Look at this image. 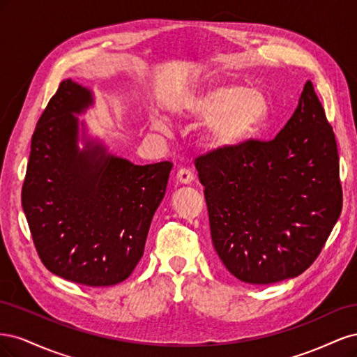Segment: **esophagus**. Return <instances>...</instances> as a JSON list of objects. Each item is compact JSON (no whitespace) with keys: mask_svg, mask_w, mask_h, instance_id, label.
<instances>
[{"mask_svg":"<svg viewBox=\"0 0 357 357\" xmlns=\"http://www.w3.org/2000/svg\"><path fill=\"white\" fill-rule=\"evenodd\" d=\"M193 178H195V176H193V172L189 168H180L177 171V180L181 185H189V183L193 181Z\"/></svg>","mask_w":357,"mask_h":357,"instance_id":"obj_1","label":"esophagus"}]
</instances>
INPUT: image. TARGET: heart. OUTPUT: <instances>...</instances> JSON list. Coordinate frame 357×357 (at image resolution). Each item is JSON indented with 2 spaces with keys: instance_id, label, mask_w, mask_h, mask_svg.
Wrapping results in <instances>:
<instances>
[{
  "instance_id": "b5f03b06",
  "label": "heart",
  "mask_w": 357,
  "mask_h": 357,
  "mask_svg": "<svg viewBox=\"0 0 357 357\" xmlns=\"http://www.w3.org/2000/svg\"><path fill=\"white\" fill-rule=\"evenodd\" d=\"M186 116L207 122V134L218 149H232L250 138L269 112L265 93L256 88L241 84H219L189 96L181 105ZM153 126L167 131L164 117L155 116Z\"/></svg>"
}]
</instances>
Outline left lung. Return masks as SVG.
<instances>
[{
    "mask_svg": "<svg viewBox=\"0 0 357 357\" xmlns=\"http://www.w3.org/2000/svg\"><path fill=\"white\" fill-rule=\"evenodd\" d=\"M195 167L214 250L244 283L304 273L341 214L337 142L310 80L274 139L213 150Z\"/></svg>",
    "mask_w": 357,
    "mask_h": 357,
    "instance_id": "left-lung-1",
    "label": "left lung"
}]
</instances>
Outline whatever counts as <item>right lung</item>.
Instances as JSON below:
<instances>
[{
  "label": "right lung",
  "mask_w": 357,
  "mask_h": 357,
  "mask_svg": "<svg viewBox=\"0 0 357 357\" xmlns=\"http://www.w3.org/2000/svg\"><path fill=\"white\" fill-rule=\"evenodd\" d=\"M93 102L91 89L61 82L31 139L22 207L49 271L101 287L123 282L142 259L172 164L135 165L109 153L79 122Z\"/></svg>",
  "instance_id": "right-lung-1"
}]
</instances>
